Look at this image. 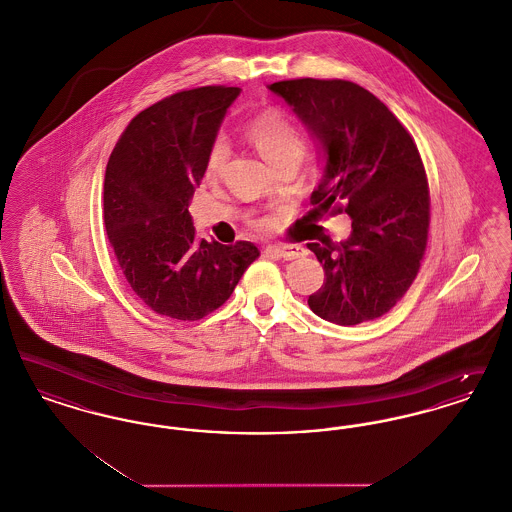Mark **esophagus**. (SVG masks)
<instances>
[{
  "label": "esophagus",
  "instance_id": "obj_1",
  "mask_svg": "<svg viewBox=\"0 0 512 512\" xmlns=\"http://www.w3.org/2000/svg\"><path fill=\"white\" fill-rule=\"evenodd\" d=\"M267 253L272 257L284 259V261H293V259L303 257L305 249L299 247V245H268Z\"/></svg>",
  "mask_w": 512,
  "mask_h": 512
}]
</instances>
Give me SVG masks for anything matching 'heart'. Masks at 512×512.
<instances>
[{"mask_svg":"<svg viewBox=\"0 0 512 512\" xmlns=\"http://www.w3.org/2000/svg\"><path fill=\"white\" fill-rule=\"evenodd\" d=\"M245 138L251 146L259 151V155L267 161L272 169H278L284 163L295 161L299 163L305 142L297 126L293 124L282 111L267 109L259 115H255L251 121L245 124ZM230 157V144L226 138H217L207 153L205 161V174L207 178L215 180L222 176ZM257 226H267V220H255Z\"/></svg>","mask_w":512,"mask_h":512,"instance_id":"1","label":"heart"}]
</instances>
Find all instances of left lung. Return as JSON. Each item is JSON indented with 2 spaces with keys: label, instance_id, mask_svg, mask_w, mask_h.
Wrapping results in <instances>:
<instances>
[{
  "label": "left lung",
  "instance_id": "left-lung-1",
  "mask_svg": "<svg viewBox=\"0 0 512 512\" xmlns=\"http://www.w3.org/2000/svg\"><path fill=\"white\" fill-rule=\"evenodd\" d=\"M268 90L292 107L324 155L315 215L351 217L347 240L307 244L326 276L309 307L340 326L386 315L411 288L428 240V180L411 134L349 80L297 78Z\"/></svg>",
  "mask_w": 512,
  "mask_h": 512
}]
</instances>
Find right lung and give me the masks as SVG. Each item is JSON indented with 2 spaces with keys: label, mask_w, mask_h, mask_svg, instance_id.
<instances>
[{
  "label": "right lung",
  "mask_w": 512,
  "mask_h": 512,
  "mask_svg": "<svg viewBox=\"0 0 512 512\" xmlns=\"http://www.w3.org/2000/svg\"><path fill=\"white\" fill-rule=\"evenodd\" d=\"M240 88L203 86L147 107L122 132L103 186V220L132 292L157 315L199 320L232 295L259 249L195 238L188 211L209 147Z\"/></svg>",
  "instance_id": "1"
}]
</instances>
